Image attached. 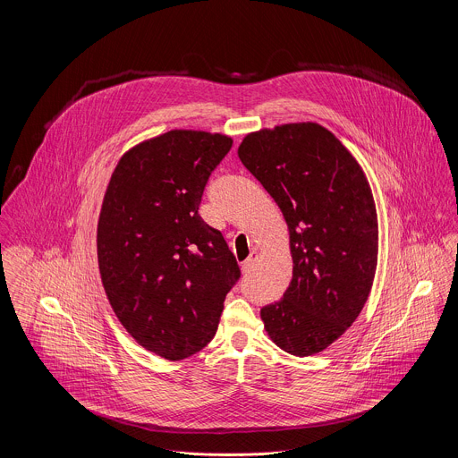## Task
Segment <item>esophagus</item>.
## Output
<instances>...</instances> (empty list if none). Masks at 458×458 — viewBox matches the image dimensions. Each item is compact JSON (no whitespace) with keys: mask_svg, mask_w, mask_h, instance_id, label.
<instances>
[{"mask_svg":"<svg viewBox=\"0 0 458 458\" xmlns=\"http://www.w3.org/2000/svg\"><path fill=\"white\" fill-rule=\"evenodd\" d=\"M255 262H257V251H251V253H250V257L241 264L242 271H244V273H248V271L255 266Z\"/></svg>","mask_w":458,"mask_h":458,"instance_id":"esophagus-1","label":"esophagus"}]
</instances>
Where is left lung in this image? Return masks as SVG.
<instances>
[{
	"instance_id": "1",
	"label": "left lung",
	"mask_w": 458,
	"mask_h": 458,
	"mask_svg": "<svg viewBox=\"0 0 458 458\" xmlns=\"http://www.w3.org/2000/svg\"><path fill=\"white\" fill-rule=\"evenodd\" d=\"M237 155L284 214L293 278L260 310L267 336L293 356L336 342L360 317L377 266V214L360 164L315 122L246 134Z\"/></svg>"
}]
</instances>
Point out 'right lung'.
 <instances>
[{"instance_id":"add662e5","label":"right lung","mask_w":458,"mask_h":458,"mask_svg":"<svg viewBox=\"0 0 458 458\" xmlns=\"http://www.w3.org/2000/svg\"><path fill=\"white\" fill-rule=\"evenodd\" d=\"M232 143L189 129L145 140L120 158L104 194L97 255L107 300L143 349L171 361L216 336L241 276L223 233L198 214Z\"/></svg>"}]
</instances>
